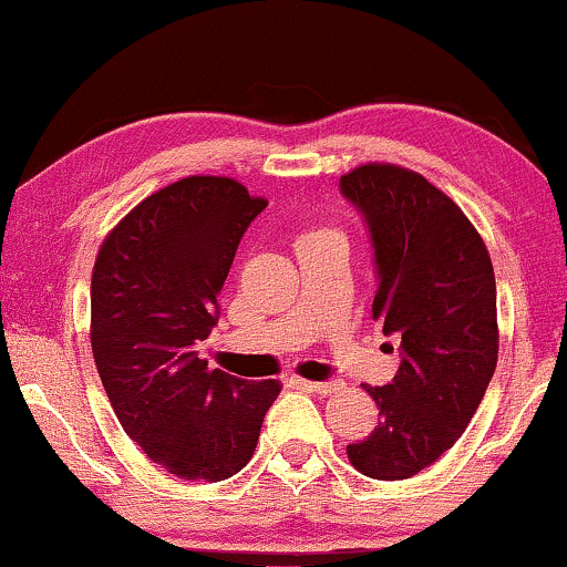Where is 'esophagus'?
Instances as JSON below:
<instances>
[{"label":"esophagus","mask_w":567,"mask_h":567,"mask_svg":"<svg viewBox=\"0 0 567 567\" xmlns=\"http://www.w3.org/2000/svg\"><path fill=\"white\" fill-rule=\"evenodd\" d=\"M299 386L307 391H316L320 396H328V394H337L341 389V381H299Z\"/></svg>","instance_id":"esophagus-1"}]
</instances>
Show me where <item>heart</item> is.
<instances>
[{
  "mask_svg": "<svg viewBox=\"0 0 567 567\" xmlns=\"http://www.w3.org/2000/svg\"><path fill=\"white\" fill-rule=\"evenodd\" d=\"M323 236H331V230H307V234L299 236V241H297V244H307V241L323 239Z\"/></svg>",
  "mask_w": 567,
  "mask_h": 567,
  "instance_id": "obj_1",
  "label": "heart"
}]
</instances>
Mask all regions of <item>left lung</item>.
<instances>
[{
	"label": "left lung",
	"mask_w": 567,
	"mask_h": 567,
	"mask_svg": "<svg viewBox=\"0 0 567 567\" xmlns=\"http://www.w3.org/2000/svg\"><path fill=\"white\" fill-rule=\"evenodd\" d=\"M365 220L373 318L400 339V370L365 386L379 425L347 454L362 476L402 481L436 463L476 415L497 368V281L463 209L417 173L362 165L339 181Z\"/></svg>",
	"instance_id": "1"
}]
</instances>
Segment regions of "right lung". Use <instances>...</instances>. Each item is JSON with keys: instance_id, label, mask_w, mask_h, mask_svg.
Instances as JSON below:
<instances>
[{"instance_id": "1", "label": "right lung", "mask_w": 567, "mask_h": 567, "mask_svg": "<svg viewBox=\"0 0 567 567\" xmlns=\"http://www.w3.org/2000/svg\"><path fill=\"white\" fill-rule=\"evenodd\" d=\"M268 202L239 181L192 176L131 209L91 276V349L123 431L184 481H223L249 463L276 381L199 358L244 230Z\"/></svg>"}]
</instances>
